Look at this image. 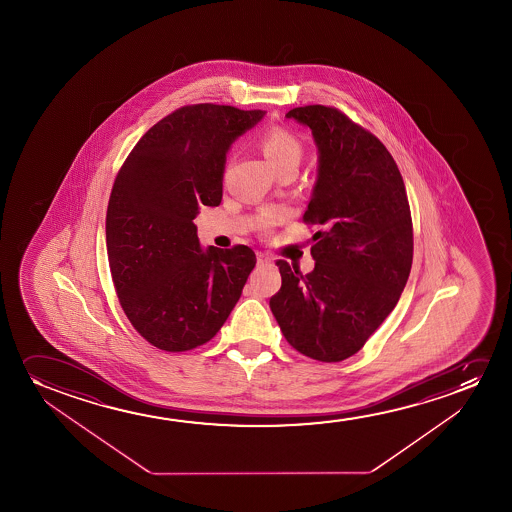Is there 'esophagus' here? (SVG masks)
Here are the masks:
<instances>
[{"instance_id":"1","label":"esophagus","mask_w":512,"mask_h":512,"mask_svg":"<svg viewBox=\"0 0 512 512\" xmlns=\"http://www.w3.org/2000/svg\"><path fill=\"white\" fill-rule=\"evenodd\" d=\"M257 264L259 266H269L271 264V257L266 253H257Z\"/></svg>"}]
</instances>
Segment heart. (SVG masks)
<instances>
[{"label":"heart","instance_id":"heart-1","mask_svg":"<svg viewBox=\"0 0 512 512\" xmlns=\"http://www.w3.org/2000/svg\"><path fill=\"white\" fill-rule=\"evenodd\" d=\"M260 150L276 173L297 169L302 159V143L295 134L283 127H271L262 134Z\"/></svg>","mask_w":512,"mask_h":512}]
</instances>
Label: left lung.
<instances>
[{"mask_svg":"<svg viewBox=\"0 0 512 512\" xmlns=\"http://www.w3.org/2000/svg\"><path fill=\"white\" fill-rule=\"evenodd\" d=\"M309 127L318 175L304 213L315 232V269L278 260L281 288L269 306L295 350L320 362L355 355L392 313L413 264L406 187L385 145L329 106L285 115Z\"/></svg>","mask_w":512,"mask_h":512,"instance_id":"8db88e82","label":"left lung"}]
</instances>
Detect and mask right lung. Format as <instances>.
<instances>
[{
    "label": "right lung",
    "instance_id": "add662e5",
    "mask_svg": "<svg viewBox=\"0 0 512 512\" xmlns=\"http://www.w3.org/2000/svg\"><path fill=\"white\" fill-rule=\"evenodd\" d=\"M262 110L183 106L141 136L113 183L106 252L134 329L164 351L215 337L255 267L252 248H201L194 218L222 201L225 159Z\"/></svg>",
    "mask_w": 512,
    "mask_h": 512
}]
</instances>
